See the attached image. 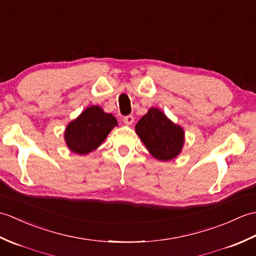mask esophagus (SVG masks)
I'll return each mask as SVG.
<instances>
[{"instance_id":"obj_1","label":"esophagus","mask_w":256,"mask_h":256,"mask_svg":"<svg viewBox=\"0 0 256 256\" xmlns=\"http://www.w3.org/2000/svg\"><path fill=\"white\" fill-rule=\"evenodd\" d=\"M123 122L126 125H132L134 123V118L132 116H126L123 118Z\"/></svg>"}]
</instances>
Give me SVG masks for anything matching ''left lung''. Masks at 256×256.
<instances>
[{"mask_svg":"<svg viewBox=\"0 0 256 256\" xmlns=\"http://www.w3.org/2000/svg\"><path fill=\"white\" fill-rule=\"evenodd\" d=\"M135 132L145 148L162 162H168L182 153L184 144V132L157 108H150L135 125Z\"/></svg>","mask_w":256,"mask_h":256,"instance_id":"8db88e82","label":"left lung"}]
</instances>
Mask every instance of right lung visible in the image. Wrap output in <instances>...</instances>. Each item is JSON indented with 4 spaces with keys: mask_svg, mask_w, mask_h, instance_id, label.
Wrapping results in <instances>:
<instances>
[{
    "mask_svg": "<svg viewBox=\"0 0 256 256\" xmlns=\"http://www.w3.org/2000/svg\"><path fill=\"white\" fill-rule=\"evenodd\" d=\"M116 125L111 113H106L99 106H91L68 123L64 142L72 153L86 155L99 148Z\"/></svg>",
    "mask_w": 256,
    "mask_h": 256,
    "instance_id": "1",
    "label": "right lung"
}]
</instances>
